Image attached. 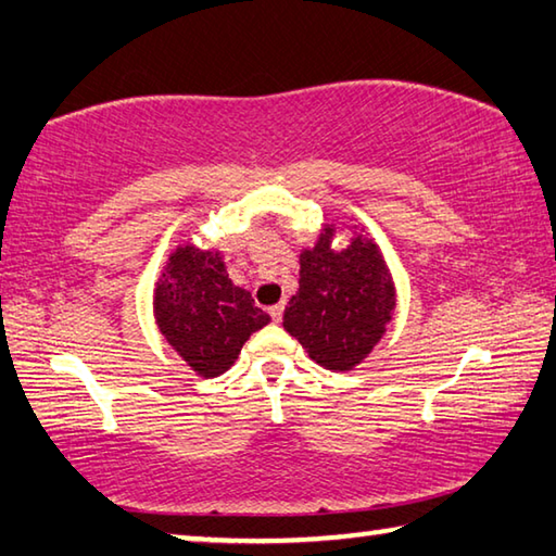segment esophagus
Wrapping results in <instances>:
<instances>
[{
  "label": "esophagus",
  "instance_id": "1",
  "mask_svg": "<svg viewBox=\"0 0 556 556\" xmlns=\"http://www.w3.org/2000/svg\"><path fill=\"white\" fill-rule=\"evenodd\" d=\"M281 314H285V304H275V306H269V316H271V321H281Z\"/></svg>",
  "mask_w": 556,
  "mask_h": 556
}]
</instances>
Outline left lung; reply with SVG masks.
<instances>
[{
    "label": "left lung",
    "mask_w": 556,
    "mask_h": 556,
    "mask_svg": "<svg viewBox=\"0 0 556 556\" xmlns=\"http://www.w3.org/2000/svg\"><path fill=\"white\" fill-rule=\"evenodd\" d=\"M336 223H324L314 248L299 255V289L285 308V331L321 368L353 370L388 333L397 289L380 244L361 223L345 248H333Z\"/></svg>",
    "instance_id": "obj_1"
}]
</instances>
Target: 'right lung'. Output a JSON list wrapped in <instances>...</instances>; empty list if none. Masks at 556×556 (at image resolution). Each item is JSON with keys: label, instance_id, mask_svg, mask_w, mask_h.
<instances>
[{"label": "right lung", "instance_id": "obj_1", "mask_svg": "<svg viewBox=\"0 0 556 556\" xmlns=\"http://www.w3.org/2000/svg\"><path fill=\"white\" fill-rule=\"evenodd\" d=\"M152 308L164 341L205 380L230 370L248 338L271 321L248 289L232 285L220 250L188 240L168 252Z\"/></svg>", "mask_w": 556, "mask_h": 556}]
</instances>
